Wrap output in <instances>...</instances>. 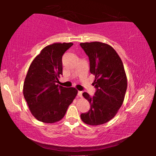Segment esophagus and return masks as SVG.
Returning a JSON list of instances; mask_svg holds the SVG:
<instances>
[{
	"mask_svg": "<svg viewBox=\"0 0 156 156\" xmlns=\"http://www.w3.org/2000/svg\"><path fill=\"white\" fill-rule=\"evenodd\" d=\"M82 91H78V97H82Z\"/></svg>",
	"mask_w": 156,
	"mask_h": 156,
	"instance_id": "1",
	"label": "esophagus"
}]
</instances>
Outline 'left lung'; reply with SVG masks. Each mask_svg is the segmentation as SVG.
<instances>
[{
  "instance_id": "8db88e82",
  "label": "left lung",
  "mask_w": 156,
  "mask_h": 156,
  "mask_svg": "<svg viewBox=\"0 0 156 156\" xmlns=\"http://www.w3.org/2000/svg\"><path fill=\"white\" fill-rule=\"evenodd\" d=\"M82 48L88 55L91 74L95 76V94L91 97L84 92L83 97L90 104L88 112L81 114L86 124L98 126L112 119L124 100L127 77L122 60L109 44L101 42H82Z\"/></svg>"
}]
</instances>
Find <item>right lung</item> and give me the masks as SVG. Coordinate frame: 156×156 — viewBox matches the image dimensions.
<instances>
[{
	"instance_id": "1",
	"label": "right lung",
	"mask_w": 156,
	"mask_h": 156,
	"mask_svg": "<svg viewBox=\"0 0 156 156\" xmlns=\"http://www.w3.org/2000/svg\"><path fill=\"white\" fill-rule=\"evenodd\" d=\"M72 42H56L40 51L30 66L23 95L31 114L38 121L53 123L65 116L78 91L56 84L62 74V57Z\"/></svg>"
}]
</instances>
